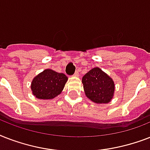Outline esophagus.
Segmentation results:
<instances>
[{
	"mask_svg": "<svg viewBox=\"0 0 150 150\" xmlns=\"http://www.w3.org/2000/svg\"><path fill=\"white\" fill-rule=\"evenodd\" d=\"M74 76H75V77L79 76V71H75V74H74Z\"/></svg>",
	"mask_w": 150,
	"mask_h": 150,
	"instance_id": "esophagus-1",
	"label": "esophagus"
}]
</instances>
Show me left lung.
<instances>
[{
	"mask_svg": "<svg viewBox=\"0 0 150 150\" xmlns=\"http://www.w3.org/2000/svg\"><path fill=\"white\" fill-rule=\"evenodd\" d=\"M82 82L87 97L96 103H107L114 96V82L100 68L91 69L82 77Z\"/></svg>",
	"mask_w": 150,
	"mask_h": 150,
	"instance_id": "8db88e82",
	"label": "left lung"
}]
</instances>
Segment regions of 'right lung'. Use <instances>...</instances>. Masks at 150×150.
<instances>
[{"label": "right lung", "mask_w": 150, "mask_h": 150, "mask_svg": "<svg viewBox=\"0 0 150 150\" xmlns=\"http://www.w3.org/2000/svg\"><path fill=\"white\" fill-rule=\"evenodd\" d=\"M68 77L63 73H57L50 69H46L34 78L31 89L36 98L49 100L61 93Z\"/></svg>", "instance_id": "add662e5"}]
</instances>
